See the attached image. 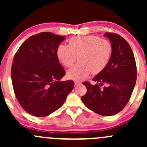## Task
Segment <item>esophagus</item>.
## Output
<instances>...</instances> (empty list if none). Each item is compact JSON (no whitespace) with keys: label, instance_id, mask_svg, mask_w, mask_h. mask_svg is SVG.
Segmentation results:
<instances>
[{"label":"esophagus","instance_id":"obj_1","mask_svg":"<svg viewBox=\"0 0 147 147\" xmlns=\"http://www.w3.org/2000/svg\"><path fill=\"white\" fill-rule=\"evenodd\" d=\"M82 83H81L80 82H78V81H75V86H79V84H81Z\"/></svg>","mask_w":147,"mask_h":147}]
</instances>
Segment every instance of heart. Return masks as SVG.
<instances>
[{"label":"heart","mask_w":147,"mask_h":147,"mask_svg":"<svg viewBox=\"0 0 147 147\" xmlns=\"http://www.w3.org/2000/svg\"><path fill=\"white\" fill-rule=\"evenodd\" d=\"M112 55V45L108 40L94 35L72 37L68 45H59L57 56L65 67L72 66L78 59L79 61L67 72V76L74 80L81 81L91 72H102L109 63Z\"/></svg>","instance_id":"b5f03b06"}]
</instances>
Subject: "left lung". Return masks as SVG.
Instances as JSON below:
<instances>
[{
    "mask_svg": "<svg viewBox=\"0 0 147 147\" xmlns=\"http://www.w3.org/2000/svg\"><path fill=\"white\" fill-rule=\"evenodd\" d=\"M112 45V55L106 67L92 79V85L84 82L87 92L81 97L85 106L96 113L111 116L118 113L129 101L136 83L137 68L132 49L123 37L106 32ZM103 83L107 87L102 90Z\"/></svg>",
    "mask_w": 147,
    "mask_h": 147,
    "instance_id": "1",
    "label": "left lung"
}]
</instances>
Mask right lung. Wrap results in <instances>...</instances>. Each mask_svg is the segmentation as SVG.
<instances>
[{"label": "right lung", "mask_w": 147, "mask_h": 147, "mask_svg": "<svg viewBox=\"0 0 147 147\" xmlns=\"http://www.w3.org/2000/svg\"><path fill=\"white\" fill-rule=\"evenodd\" d=\"M65 37L51 32L30 36L15 55L11 77L15 95L23 109L45 117L63 104L74 88L73 81H61L65 70L57 49Z\"/></svg>", "instance_id": "1"}]
</instances>
